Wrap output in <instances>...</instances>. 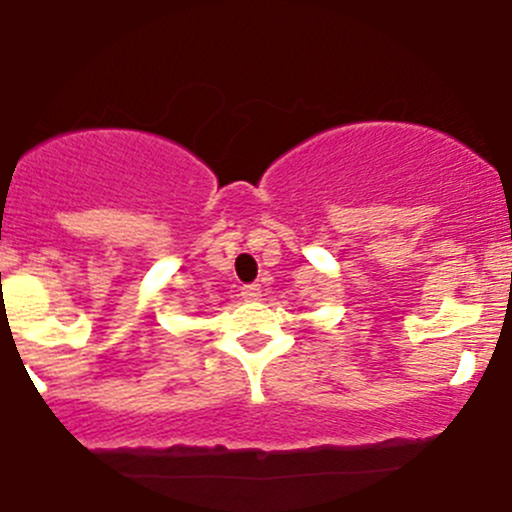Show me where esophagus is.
I'll return each mask as SVG.
<instances>
[{
    "label": "esophagus",
    "instance_id": "34e87169",
    "mask_svg": "<svg viewBox=\"0 0 512 512\" xmlns=\"http://www.w3.org/2000/svg\"><path fill=\"white\" fill-rule=\"evenodd\" d=\"M260 285H245L242 287V297L245 300H260Z\"/></svg>",
    "mask_w": 512,
    "mask_h": 512
}]
</instances>
